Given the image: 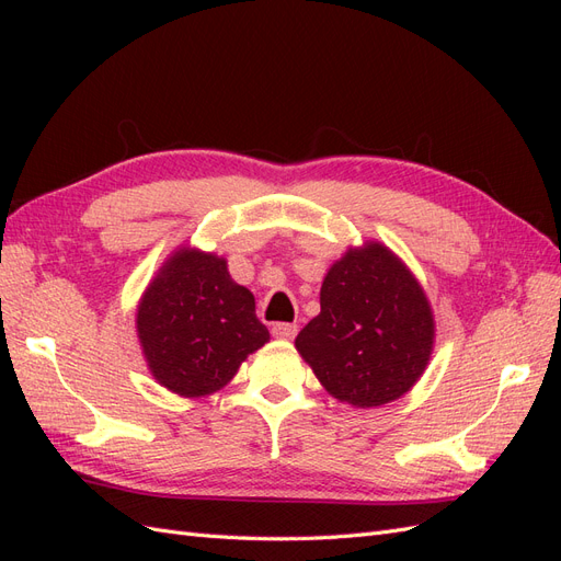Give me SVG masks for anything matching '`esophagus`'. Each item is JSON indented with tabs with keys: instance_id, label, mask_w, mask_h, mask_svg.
I'll use <instances>...</instances> for the list:
<instances>
[{
	"instance_id": "esophagus-1",
	"label": "esophagus",
	"mask_w": 561,
	"mask_h": 561,
	"mask_svg": "<svg viewBox=\"0 0 561 561\" xmlns=\"http://www.w3.org/2000/svg\"><path fill=\"white\" fill-rule=\"evenodd\" d=\"M271 334L276 339H293L297 334V325L295 322H276V325L271 328Z\"/></svg>"
}]
</instances>
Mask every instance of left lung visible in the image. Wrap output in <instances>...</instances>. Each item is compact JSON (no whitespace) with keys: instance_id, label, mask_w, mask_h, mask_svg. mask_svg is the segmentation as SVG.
<instances>
[{"instance_id":"8db88e82","label":"left lung","mask_w":561,"mask_h":561,"mask_svg":"<svg viewBox=\"0 0 561 561\" xmlns=\"http://www.w3.org/2000/svg\"><path fill=\"white\" fill-rule=\"evenodd\" d=\"M433 313L416 278L379 243L348 250L320 287V313L295 346L336 400L379 407L404 396L433 351Z\"/></svg>"}]
</instances>
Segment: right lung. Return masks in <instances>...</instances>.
<instances>
[{
	"label": "right lung",
	"mask_w": 561,
	"mask_h": 561,
	"mask_svg": "<svg viewBox=\"0 0 561 561\" xmlns=\"http://www.w3.org/2000/svg\"><path fill=\"white\" fill-rule=\"evenodd\" d=\"M138 336L154 379L184 398L222 388L268 342L248 287L227 262L180 250L151 280L138 309Z\"/></svg>",
	"instance_id": "1"
}]
</instances>
